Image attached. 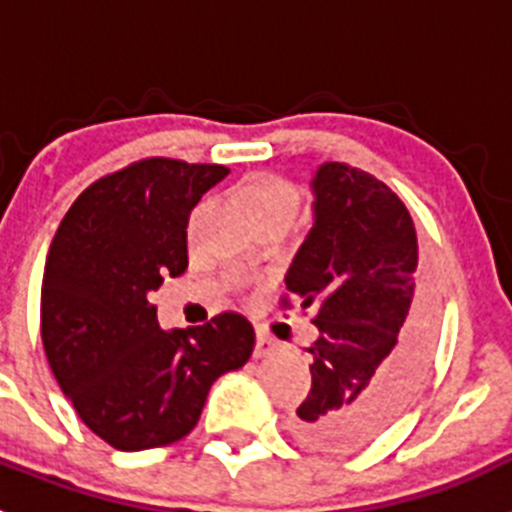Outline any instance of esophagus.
<instances>
[{
    "mask_svg": "<svg viewBox=\"0 0 512 512\" xmlns=\"http://www.w3.org/2000/svg\"><path fill=\"white\" fill-rule=\"evenodd\" d=\"M274 351H277V341H274L271 336H266V333H259V336H256V348H253V356H256V359H266V356H271Z\"/></svg>",
    "mask_w": 512,
    "mask_h": 512,
    "instance_id": "esophagus-1",
    "label": "esophagus"
}]
</instances>
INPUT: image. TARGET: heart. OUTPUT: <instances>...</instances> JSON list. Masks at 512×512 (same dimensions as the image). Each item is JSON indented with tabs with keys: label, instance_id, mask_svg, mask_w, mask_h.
<instances>
[{
	"label": "heart",
	"instance_id": "heart-1",
	"mask_svg": "<svg viewBox=\"0 0 512 512\" xmlns=\"http://www.w3.org/2000/svg\"><path fill=\"white\" fill-rule=\"evenodd\" d=\"M241 197L253 220L274 215V212L295 215L297 210V189L289 182H284L282 176L274 174H259L248 179L241 189Z\"/></svg>",
	"mask_w": 512,
	"mask_h": 512
}]
</instances>
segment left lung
<instances>
[{
    "mask_svg": "<svg viewBox=\"0 0 512 512\" xmlns=\"http://www.w3.org/2000/svg\"><path fill=\"white\" fill-rule=\"evenodd\" d=\"M312 228L284 284L318 305L312 390L289 420L300 443L361 449L402 413L433 354L436 292L418 274L408 207L379 179L325 161L312 174Z\"/></svg>",
    "mask_w": 512,
    "mask_h": 512,
    "instance_id": "1",
    "label": "left lung"
}]
</instances>
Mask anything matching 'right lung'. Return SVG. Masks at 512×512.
I'll list each match as a JSON object with an SVG mask.
<instances>
[{
  "mask_svg": "<svg viewBox=\"0 0 512 512\" xmlns=\"http://www.w3.org/2000/svg\"><path fill=\"white\" fill-rule=\"evenodd\" d=\"M230 169L148 158L79 194L56 230L40 289V336L63 395L89 431L120 451L192 431L220 374L251 359L238 312L164 330L156 292L187 271V220Z\"/></svg>",
  "mask_w": 512,
  "mask_h": 512,
  "instance_id": "add662e5",
  "label": "right lung"
}]
</instances>
